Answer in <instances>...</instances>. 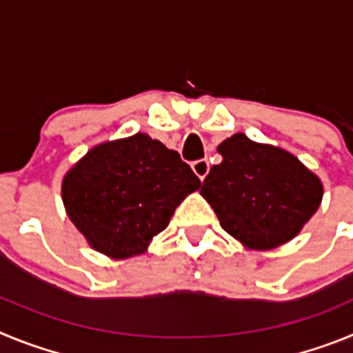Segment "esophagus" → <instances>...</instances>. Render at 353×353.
<instances>
[{
    "label": "esophagus",
    "mask_w": 353,
    "mask_h": 353,
    "mask_svg": "<svg viewBox=\"0 0 353 353\" xmlns=\"http://www.w3.org/2000/svg\"><path fill=\"white\" fill-rule=\"evenodd\" d=\"M192 171H194L199 180H203L208 174V171H210V164H208L207 159H199V161L192 162Z\"/></svg>",
    "instance_id": "esophagus-1"
}]
</instances>
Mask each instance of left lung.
<instances>
[{
	"label": "left lung",
	"mask_w": 353,
	"mask_h": 353,
	"mask_svg": "<svg viewBox=\"0 0 353 353\" xmlns=\"http://www.w3.org/2000/svg\"><path fill=\"white\" fill-rule=\"evenodd\" d=\"M201 196L226 233L249 249L267 251L297 235L322 203L323 187L295 155L251 141L245 134L224 139Z\"/></svg>",
	"instance_id": "8db88e82"
}]
</instances>
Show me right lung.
Here are the masks:
<instances>
[{"mask_svg":"<svg viewBox=\"0 0 353 353\" xmlns=\"http://www.w3.org/2000/svg\"><path fill=\"white\" fill-rule=\"evenodd\" d=\"M199 187L179 152L138 132L93 146L65 174L61 198L88 244L121 260L145 252Z\"/></svg>","mask_w":353,"mask_h":353,"instance_id":"obj_1","label":"right lung"}]
</instances>
